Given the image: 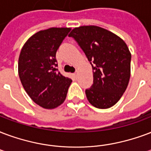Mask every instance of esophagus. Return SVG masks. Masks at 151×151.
<instances>
[{
	"instance_id": "34e87169",
	"label": "esophagus",
	"mask_w": 151,
	"mask_h": 151,
	"mask_svg": "<svg viewBox=\"0 0 151 151\" xmlns=\"http://www.w3.org/2000/svg\"><path fill=\"white\" fill-rule=\"evenodd\" d=\"M73 75H74V77H75V78H77V77H78V72H76L75 73H73Z\"/></svg>"
}]
</instances>
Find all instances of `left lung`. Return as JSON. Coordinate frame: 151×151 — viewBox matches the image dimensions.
<instances>
[{"label":"left lung","mask_w":151,"mask_h":151,"mask_svg":"<svg viewBox=\"0 0 151 151\" xmlns=\"http://www.w3.org/2000/svg\"><path fill=\"white\" fill-rule=\"evenodd\" d=\"M74 38L93 67V84L86 89L88 102L97 109H109L119 101L128 86L132 55L126 42L103 27L88 25L73 28Z\"/></svg>","instance_id":"left-lung-1"}]
</instances>
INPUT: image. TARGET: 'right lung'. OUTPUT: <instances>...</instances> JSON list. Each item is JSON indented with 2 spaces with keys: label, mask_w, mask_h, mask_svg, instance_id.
Masks as SVG:
<instances>
[{
  "label": "right lung",
  "mask_w": 151,
  "mask_h": 151,
  "mask_svg": "<svg viewBox=\"0 0 151 151\" xmlns=\"http://www.w3.org/2000/svg\"><path fill=\"white\" fill-rule=\"evenodd\" d=\"M70 27H50L35 33L23 46L18 61L22 86L35 103L46 109L65 101L72 80L56 69V51Z\"/></svg>",
  "instance_id": "add662e5"
}]
</instances>
